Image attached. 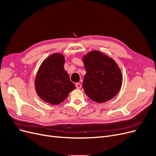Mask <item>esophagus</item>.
<instances>
[{
    "mask_svg": "<svg viewBox=\"0 0 156 156\" xmlns=\"http://www.w3.org/2000/svg\"><path fill=\"white\" fill-rule=\"evenodd\" d=\"M76 87L77 88V89H80L81 88V84H80V83H76Z\"/></svg>",
    "mask_w": 156,
    "mask_h": 156,
    "instance_id": "34e87169",
    "label": "esophagus"
}]
</instances>
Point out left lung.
Instances as JSON below:
<instances>
[{
	"label": "left lung",
	"instance_id": "obj_1",
	"mask_svg": "<svg viewBox=\"0 0 156 156\" xmlns=\"http://www.w3.org/2000/svg\"><path fill=\"white\" fill-rule=\"evenodd\" d=\"M86 73L83 87L92 100L105 103L119 93L122 83V72L112 58L94 50L83 56Z\"/></svg>",
	"mask_w": 156,
	"mask_h": 156
}]
</instances>
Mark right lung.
<instances>
[{
    "instance_id": "1",
    "label": "right lung",
    "mask_w": 156,
    "mask_h": 156,
    "mask_svg": "<svg viewBox=\"0 0 156 156\" xmlns=\"http://www.w3.org/2000/svg\"><path fill=\"white\" fill-rule=\"evenodd\" d=\"M65 62L62 54H52L42 62L36 74V93L49 104H60L76 88L64 69Z\"/></svg>"
}]
</instances>
